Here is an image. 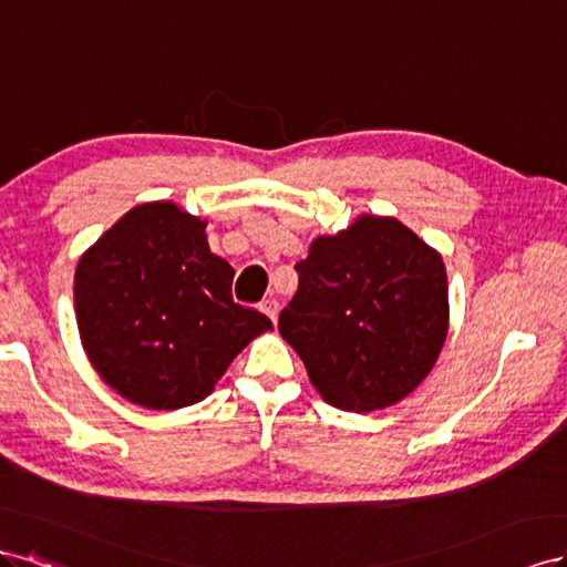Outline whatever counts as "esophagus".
<instances>
[{"instance_id": "1", "label": "esophagus", "mask_w": 567, "mask_h": 567, "mask_svg": "<svg viewBox=\"0 0 567 567\" xmlns=\"http://www.w3.org/2000/svg\"><path fill=\"white\" fill-rule=\"evenodd\" d=\"M261 311L275 322V320H278V311H280V303L278 301H275V299H266L264 303H261Z\"/></svg>"}]
</instances>
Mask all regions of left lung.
<instances>
[{
    "mask_svg": "<svg viewBox=\"0 0 567 567\" xmlns=\"http://www.w3.org/2000/svg\"><path fill=\"white\" fill-rule=\"evenodd\" d=\"M295 270L278 328L322 399L368 413L427 378L449 330L446 268L406 225L361 216L318 237Z\"/></svg>",
    "mask_w": 567,
    "mask_h": 567,
    "instance_id": "obj_1",
    "label": "left lung"
}]
</instances>
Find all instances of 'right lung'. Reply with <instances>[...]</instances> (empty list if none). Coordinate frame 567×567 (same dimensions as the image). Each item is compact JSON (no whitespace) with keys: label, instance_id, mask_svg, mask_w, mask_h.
<instances>
[{"label":"right lung","instance_id":"right-lung-1","mask_svg":"<svg viewBox=\"0 0 567 567\" xmlns=\"http://www.w3.org/2000/svg\"><path fill=\"white\" fill-rule=\"evenodd\" d=\"M206 223L171 202L127 212L75 268L80 339L102 380L144 409L192 406L270 320L233 299Z\"/></svg>","mask_w":567,"mask_h":567}]
</instances>
